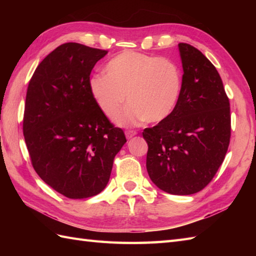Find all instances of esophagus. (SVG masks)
I'll return each mask as SVG.
<instances>
[{
    "instance_id": "34e87169",
    "label": "esophagus",
    "mask_w": 256,
    "mask_h": 256,
    "mask_svg": "<svg viewBox=\"0 0 256 256\" xmlns=\"http://www.w3.org/2000/svg\"><path fill=\"white\" fill-rule=\"evenodd\" d=\"M136 134H138L136 131H130V130H128V131H125V136H126L128 138H132Z\"/></svg>"
}]
</instances>
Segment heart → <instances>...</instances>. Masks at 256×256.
Wrapping results in <instances>:
<instances>
[{
    "mask_svg": "<svg viewBox=\"0 0 256 256\" xmlns=\"http://www.w3.org/2000/svg\"><path fill=\"white\" fill-rule=\"evenodd\" d=\"M106 74L89 79V91L106 118L122 126L158 123L170 116L182 90V72L172 60L132 50L120 52L104 67Z\"/></svg>",
    "mask_w": 256,
    "mask_h": 256,
    "instance_id": "heart-1",
    "label": "heart"
}]
</instances>
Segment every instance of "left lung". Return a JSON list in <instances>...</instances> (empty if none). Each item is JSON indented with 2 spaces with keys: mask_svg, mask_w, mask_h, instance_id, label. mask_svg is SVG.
Instances as JSON below:
<instances>
[{
  "mask_svg": "<svg viewBox=\"0 0 256 256\" xmlns=\"http://www.w3.org/2000/svg\"><path fill=\"white\" fill-rule=\"evenodd\" d=\"M182 64L172 113L145 128L150 180L172 194H192L208 184L226 154L231 136L229 98L216 67L189 44H178Z\"/></svg>",
  "mask_w": 256,
  "mask_h": 256,
  "instance_id": "8db88e82",
  "label": "left lung"
}]
</instances>
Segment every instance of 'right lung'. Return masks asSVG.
<instances>
[{
  "label": "right lung",
  "instance_id": "1",
  "mask_svg": "<svg viewBox=\"0 0 256 256\" xmlns=\"http://www.w3.org/2000/svg\"><path fill=\"white\" fill-rule=\"evenodd\" d=\"M106 50L66 42L44 58L27 88L23 134L42 180L70 199L100 194L126 142L92 99L90 74Z\"/></svg>",
  "mask_w": 256,
  "mask_h": 256
}]
</instances>
